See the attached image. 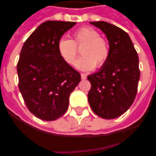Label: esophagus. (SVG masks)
Listing matches in <instances>:
<instances>
[{
	"mask_svg": "<svg viewBox=\"0 0 156 156\" xmlns=\"http://www.w3.org/2000/svg\"><path fill=\"white\" fill-rule=\"evenodd\" d=\"M81 78H82V79H87V75H86L85 73H81Z\"/></svg>",
	"mask_w": 156,
	"mask_h": 156,
	"instance_id": "obj_1",
	"label": "esophagus"
}]
</instances>
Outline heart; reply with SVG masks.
<instances>
[{
  "instance_id": "b5f03b06",
  "label": "heart",
  "mask_w": 156,
  "mask_h": 156,
  "mask_svg": "<svg viewBox=\"0 0 156 156\" xmlns=\"http://www.w3.org/2000/svg\"><path fill=\"white\" fill-rule=\"evenodd\" d=\"M77 48H82L80 53L83 56L75 63V67L80 70L90 71L95 66L100 68L108 58V44L92 28H81L73 33L72 40L62 38L57 44L60 56L69 65L75 61Z\"/></svg>"
}]
</instances>
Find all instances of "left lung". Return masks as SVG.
<instances>
[{
	"label": "left lung",
	"instance_id": "obj_1",
	"mask_svg": "<svg viewBox=\"0 0 156 156\" xmlns=\"http://www.w3.org/2000/svg\"><path fill=\"white\" fill-rule=\"evenodd\" d=\"M105 34L109 56L99 71L87 76L91 84L88 102L93 112L104 119L118 117L135 99L140 71L138 56L126 31L106 22H90Z\"/></svg>",
	"mask_w": 156,
	"mask_h": 156
}]
</instances>
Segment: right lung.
Returning <instances> with one entry per match:
<instances>
[{"mask_svg":"<svg viewBox=\"0 0 156 156\" xmlns=\"http://www.w3.org/2000/svg\"><path fill=\"white\" fill-rule=\"evenodd\" d=\"M74 22L46 21L26 40L17 66L18 87L27 108L36 117L54 121L66 113L69 95L81 74L57 50L62 35Z\"/></svg>","mask_w":156,"mask_h":156,"instance_id":"right-lung-1","label":"right lung"}]
</instances>
